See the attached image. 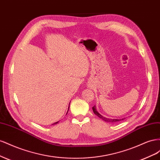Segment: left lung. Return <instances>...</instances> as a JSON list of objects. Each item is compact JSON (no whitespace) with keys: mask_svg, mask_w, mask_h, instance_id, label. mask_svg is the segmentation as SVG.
<instances>
[{"mask_svg":"<svg viewBox=\"0 0 160 160\" xmlns=\"http://www.w3.org/2000/svg\"><path fill=\"white\" fill-rule=\"evenodd\" d=\"M92 109H93V113L97 115L98 116V117L99 118H101V119H103V121H105V122H109V123H116V122H119V121H122L125 118H123V119H110V118H105L104 117V116H103L102 115H101L98 111H97V109H96V107L95 105H94L93 108H92Z\"/></svg>","mask_w":160,"mask_h":160,"instance_id":"obj_1","label":"left lung"}]
</instances>
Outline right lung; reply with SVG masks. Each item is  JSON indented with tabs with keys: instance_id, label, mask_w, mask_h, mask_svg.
Listing matches in <instances>:
<instances>
[{
	"instance_id": "add662e5",
	"label": "right lung",
	"mask_w": 160,
	"mask_h": 160,
	"mask_svg": "<svg viewBox=\"0 0 160 160\" xmlns=\"http://www.w3.org/2000/svg\"><path fill=\"white\" fill-rule=\"evenodd\" d=\"M69 105H70V103H69ZM69 108H68V111H69ZM68 111H67V113H68ZM59 122H55V123H52V125H55V124H57V123H59Z\"/></svg>"
}]
</instances>
